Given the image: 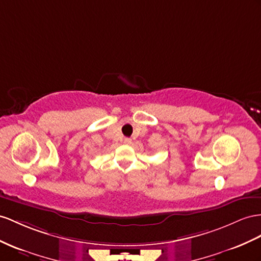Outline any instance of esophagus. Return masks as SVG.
Returning <instances> with one entry per match:
<instances>
[{"label": "esophagus", "mask_w": 261, "mask_h": 261, "mask_svg": "<svg viewBox=\"0 0 261 261\" xmlns=\"http://www.w3.org/2000/svg\"><path fill=\"white\" fill-rule=\"evenodd\" d=\"M123 143H125V144H130V143H131V139H129V138H125V139H123Z\"/></svg>", "instance_id": "obj_1"}]
</instances>
